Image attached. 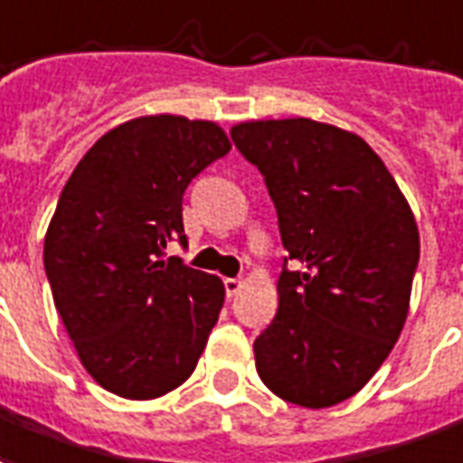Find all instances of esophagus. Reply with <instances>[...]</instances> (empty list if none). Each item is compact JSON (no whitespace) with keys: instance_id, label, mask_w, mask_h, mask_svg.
I'll use <instances>...</instances> for the list:
<instances>
[{"instance_id":"esophagus-1","label":"esophagus","mask_w":463,"mask_h":463,"mask_svg":"<svg viewBox=\"0 0 463 463\" xmlns=\"http://www.w3.org/2000/svg\"><path fill=\"white\" fill-rule=\"evenodd\" d=\"M241 289H242L241 279H232V277H228V279H225V294H228V297H235V294L241 292Z\"/></svg>"}]
</instances>
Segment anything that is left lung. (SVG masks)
<instances>
[{
  "instance_id": "8db88e82",
  "label": "left lung",
  "mask_w": 463,
  "mask_h": 463,
  "mask_svg": "<svg viewBox=\"0 0 463 463\" xmlns=\"http://www.w3.org/2000/svg\"><path fill=\"white\" fill-rule=\"evenodd\" d=\"M265 176L279 235V309L255 338L262 383L294 405L344 402L400 338L420 262L412 208L378 154L341 127L252 119L231 129ZM287 262V258H284Z\"/></svg>"
}]
</instances>
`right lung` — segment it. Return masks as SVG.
<instances>
[{"mask_svg":"<svg viewBox=\"0 0 463 463\" xmlns=\"http://www.w3.org/2000/svg\"><path fill=\"white\" fill-rule=\"evenodd\" d=\"M228 152L215 122L146 115L102 135L63 186L43 267L78 358L115 395H166L203 354L225 287L164 250L186 245L184 191Z\"/></svg>","mask_w":463,"mask_h":463,"instance_id":"right-lung-1","label":"right lung"}]
</instances>
